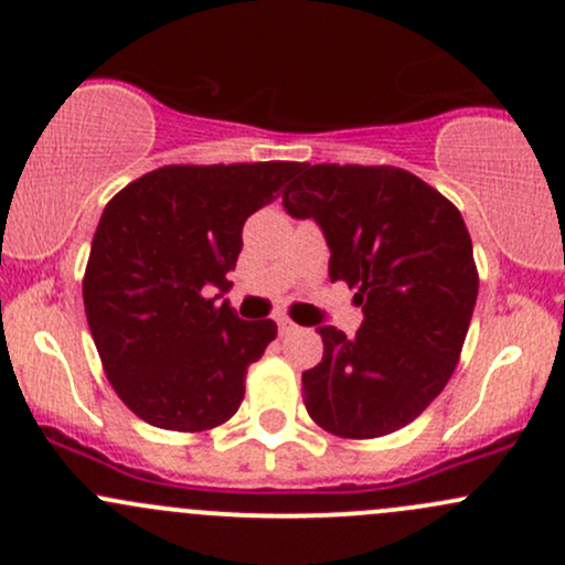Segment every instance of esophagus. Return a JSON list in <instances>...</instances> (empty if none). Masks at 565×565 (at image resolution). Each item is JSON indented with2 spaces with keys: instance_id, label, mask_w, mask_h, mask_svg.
<instances>
[{
  "instance_id": "34e87169",
  "label": "esophagus",
  "mask_w": 565,
  "mask_h": 565,
  "mask_svg": "<svg viewBox=\"0 0 565 565\" xmlns=\"http://www.w3.org/2000/svg\"><path fill=\"white\" fill-rule=\"evenodd\" d=\"M276 322H278V333H281V335H289V333H295V330H298V324H295L289 317H278Z\"/></svg>"
}]
</instances>
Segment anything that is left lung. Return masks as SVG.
<instances>
[{
	"label": "left lung",
	"instance_id": "1",
	"mask_svg": "<svg viewBox=\"0 0 565 565\" xmlns=\"http://www.w3.org/2000/svg\"><path fill=\"white\" fill-rule=\"evenodd\" d=\"M292 218H315L330 281H347L363 324L347 339L322 324V361L303 372L315 424L369 440L418 418L451 380L478 298L461 213L396 167L298 163L284 191Z\"/></svg>",
	"mask_w": 565,
	"mask_h": 565
}]
</instances>
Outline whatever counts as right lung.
Here are the masks:
<instances>
[{
  "mask_svg": "<svg viewBox=\"0 0 565 565\" xmlns=\"http://www.w3.org/2000/svg\"><path fill=\"white\" fill-rule=\"evenodd\" d=\"M298 163L163 167L106 204L84 273V311L108 383L150 426L204 431L237 413L246 372L276 339L226 292L250 213L278 199Z\"/></svg>",
  "mask_w": 565,
  "mask_h": 565,
  "instance_id": "add662e5",
  "label": "right lung"
}]
</instances>
